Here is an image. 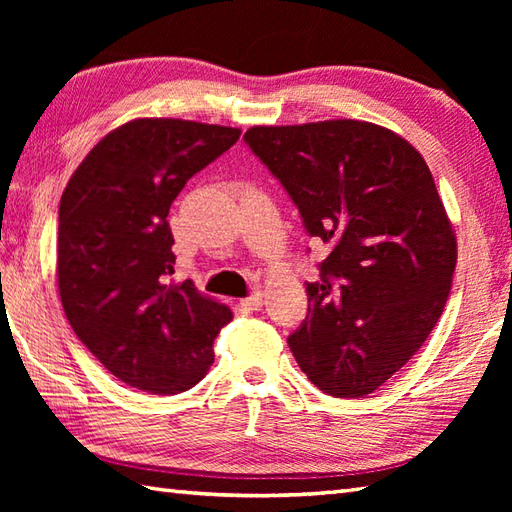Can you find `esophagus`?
<instances>
[{"mask_svg": "<svg viewBox=\"0 0 512 512\" xmlns=\"http://www.w3.org/2000/svg\"><path fill=\"white\" fill-rule=\"evenodd\" d=\"M239 306H242L244 310H259L262 308V295H259V292H253L250 297H244L242 301H239Z\"/></svg>", "mask_w": 512, "mask_h": 512, "instance_id": "34e87169", "label": "esophagus"}]
</instances>
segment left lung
<instances>
[{
  "mask_svg": "<svg viewBox=\"0 0 512 512\" xmlns=\"http://www.w3.org/2000/svg\"><path fill=\"white\" fill-rule=\"evenodd\" d=\"M244 140L330 248L288 336L301 372L336 398L372 394L436 328L458 262L427 162L391 129L352 118L257 125Z\"/></svg>",
  "mask_w": 512,
  "mask_h": 512,
  "instance_id": "obj_1",
  "label": "left lung"
}]
</instances>
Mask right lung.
Here are the masks:
<instances>
[{
  "instance_id": "1",
  "label": "right lung",
  "mask_w": 512,
  "mask_h": 512,
  "mask_svg": "<svg viewBox=\"0 0 512 512\" xmlns=\"http://www.w3.org/2000/svg\"><path fill=\"white\" fill-rule=\"evenodd\" d=\"M242 129L182 118H136L101 138L59 204L57 281L74 334L125 385L171 396L198 385L233 312L187 279L171 202Z\"/></svg>"
}]
</instances>
